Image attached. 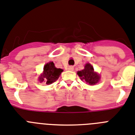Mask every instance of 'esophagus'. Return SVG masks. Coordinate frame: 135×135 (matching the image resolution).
Returning a JSON list of instances; mask_svg holds the SVG:
<instances>
[{"mask_svg": "<svg viewBox=\"0 0 135 135\" xmlns=\"http://www.w3.org/2000/svg\"><path fill=\"white\" fill-rule=\"evenodd\" d=\"M67 69L69 70V71H73V66H69V67L67 68Z\"/></svg>", "mask_w": 135, "mask_h": 135, "instance_id": "1", "label": "esophagus"}]
</instances>
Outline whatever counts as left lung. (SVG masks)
<instances>
[{"label": "left lung", "mask_w": 135, "mask_h": 135, "mask_svg": "<svg viewBox=\"0 0 135 135\" xmlns=\"http://www.w3.org/2000/svg\"><path fill=\"white\" fill-rule=\"evenodd\" d=\"M78 75L81 80H84L90 85L97 84L99 80V75L94 72V69L90 64L87 63L84 66V69L78 71Z\"/></svg>", "instance_id": "obj_1"}]
</instances>
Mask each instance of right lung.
Segmentation results:
<instances>
[{"mask_svg":"<svg viewBox=\"0 0 135 135\" xmlns=\"http://www.w3.org/2000/svg\"><path fill=\"white\" fill-rule=\"evenodd\" d=\"M63 70L55 67L53 62H49L44 66V71L41 77H40V81L42 82L44 80L46 81V84H51L55 81L60 77Z\"/></svg>","mask_w":135,"mask_h":135,"instance_id":"1","label":"right lung"}]
</instances>
